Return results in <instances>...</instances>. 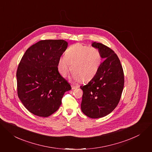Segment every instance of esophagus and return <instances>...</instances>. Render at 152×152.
I'll use <instances>...</instances> for the list:
<instances>
[{
    "mask_svg": "<svg viewBox=\"0 0 152 152\" xmlns=\"http://www.w3.org/2000/svg\"><path fill=\"white\" fill-rule=\"evenodd\" d=\"M78 87H79L78 86H75V85H73V84L72 85V88L73 90H75V89H76V88H77Z\"/></svg>",
    "mask_w": 152,
    "mask_h": 152,
    "instance_id": "obj_1",
    "label": "esophagus"
}]
</instances>
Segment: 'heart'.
<instances>
[{
	"label": "heart",
	"instance_id": "b5f03b06",
	"mask_svg": "<svg viewBox=\"0 0 152 152\" xmlns=\"http://www.w3.org/2000/svg\"><path fill=\"white\" fill-rule=\"evenodd\" d=\"M102 61L101 55L95 47H88L81 44H76L69 47L65 56L58 61V68L60 74L65 76L71 65L74 79L81 82L90 80L97 73Z\"/></svg>",
	"mask_w": 152,
	"mask_h": 152
}]
</instances>
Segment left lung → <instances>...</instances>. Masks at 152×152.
Segmentation results:
<instances>
[{
  "mask_svg": "<svg viewBox=\"0 0 152 152\" xmlns=\"http://www.w3.org/2000/svg\"><path fill=\"white\" fill-rule=\"evenodd\" d=\"M104 60L94 77L80 88L83 90L81 110L90 118L110 114L118 105L124 85V72L115 52L101 43L92 42Z\"/></svg>",
  "mask_w": 152,
  "mask_h": 152,
  "instance_id": "obj_1",
  "label": "left lung"
}]
</instances>
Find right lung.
<instances>
[{
  "instance_id": "obj_1",
  "label": "right lung",
  "mask_w": 152,
  "mask_h": 152,
  "mask_svg": "<svg viewBox=\"0 0 152 152\" xmlns=\"http://www.w3.org/2000/svg\"><path fill=\"white\" fill-rule=\"evenodd\" d=\"M68 47L64 40H43L27 49L19 64L18 94L30 112L48 117L56 112L70 84L59 74L58 64Z\"/></svg>"
}]
</instances>
